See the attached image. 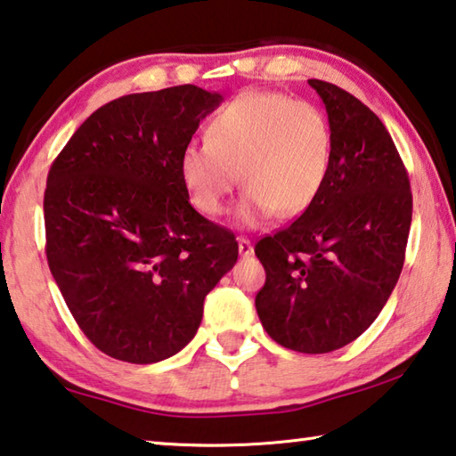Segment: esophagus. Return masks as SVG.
Returning <instances> with one entry per match:
<instances>
[{"instance_id": "1", "label": "esophagus", "mask_w": 456, "mask_h": 456, "mask_svg": "<svg viewBox=\"0 0 456 456\" xmlns=\"http://www.w3.org/2000/svg\"><path fill=\"white\" fill-rule=\"evenodd\" d=\"M237 245H240V254L243 257H248V256L254 254V245H251V241L248 240V237H240V240H237Z\"/></svg>"}]
</instances>
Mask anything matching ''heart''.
<instances>
[{
	"mask_svg": "<svg viewBox=\"0 0 456 456\" xmlns=\"http://www.w3.org/2000/svg\"><path fill=\"white\" fill-rule=\"evenodd\" d=\"M332 129L319 107L273 91H248L207 124L205 143H189L178 172L191 205L219 216L240 180L243 223L305 213L327 184ZM240 176L237 177L236 175Z\"/></svg>",
	"mask_w": 456,
	"mask_h": 456,
	"instance_id": "heart-1",
	"label": "heart"
}]
</instances>
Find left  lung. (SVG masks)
Instances as JSON below:
<instances>
[{"label":"left lung","instance_id":"left-lung-1","mask_svg":"<svg viewBox=\"0 0 456 456\" xmlns=\"http://www.w3.org/2000/svg\"><path fill=\"white\" fill-rule=\"evenodd\" d=\"M308 85L329 115L330 172L292 225L257 241L256 308L273 341L316 355L355 341L386 306L406 257L411 191L378 115L341 86Z\"/></svg>","mask_w":456,"mask_h":456}]
</instances>
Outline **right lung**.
<instances>
[{
    "label": "right lung",
    "mask_w": 456,
    "mask_h": 456,
    "mask_svg": "<svg viewBox=\"0 0 456 456\" xmlns=\"http://www.w3.org/2000/svg\"><path fill=\"white\" fill-rule=\"evenodd\" d=\"M221 101L194 85L110 101L50 166V272L85 337L113 359L146 365L184 349L240 256L229 229L194 211L178 172Z\"/></svg>",
    "instance_id": "right-lung-1"
}]
</instances>
